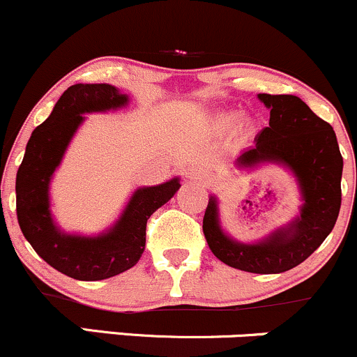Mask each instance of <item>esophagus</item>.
Here are the masks:
<instances>
[{
	"mask_svg": "<svg viewBox=\"0 0 357 357\" xmlns=\"http://www.w3.org/2000/svg\"><path fill=\"white\" fill-rule=\"evenodd\" d=\"M189 175H190V178L201 180V182H206V180L209 178L208 172H204L203 168H192V170L189 172Z\"/></svg>",
	"mask_w": 357,
	"mask_h": 357,
	"instance_id": "1",
	"label": "esophagus"
}]
</instances>
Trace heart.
<instances>
[{
	"mask_svg": "<svg viewBox=\"0 0 357 357\" xmlns=\"http://www.w3.org/2000/svg\"><path fill=\"white\" fill-rule=\"evenodd\" d=\"M235 120H237V116H235V115H223V116H220V119H218V127L220 128H230L235 123Z\"/></svg>",
	"mask_w": 357,
	"mask_h": 357,
	"instance_id": "1",
	"label": "heart"
}]
</instances>
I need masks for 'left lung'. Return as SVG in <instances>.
<instances>
[{"label":"left lung","instance_id":"1","mask_svg":"<svg viewBox=\"0 0 357 357\" xmlns=\"http://www.w3.org/2000/svg\"><path fill=\"white\" fill-rule=\"evenodd\" d=\"M270 108V127L256 137V146L238 156L237 165L251 168L263 161L289 167L299 180L304 204L301 216L258 244H241L223 234L218 206L211 197L203 218L209 249L229 266L251 273H282L303 263L323 244L335 227L342 203L344 160L332 125L290 94H259Z\"/></svg>","mask_w":357,"mask_h":357}]
</instances>
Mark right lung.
Here are the masks:
<instances>
[{"label":"right lung","mask_w":357,"mask_h":357,"mask_svg":"<svg viewBox=\"0 0 357 357\" xmlns=\"http://www.w3.org/2000/svg\"><path fill=\"white\" fill-rule=\"evenodd\" d=\"M127 99L109 84L70 86L46 122L32 132L17 172V218L22 234L50 266L75 280H105L134 266L144 252L148 218L180 187L178 178H174L137 189L116 225L99 237L65 235L54 227L47 199L50 180L82 123V113L120 108Z\"/></svg>","instance_id":"1"}]
</instances>
